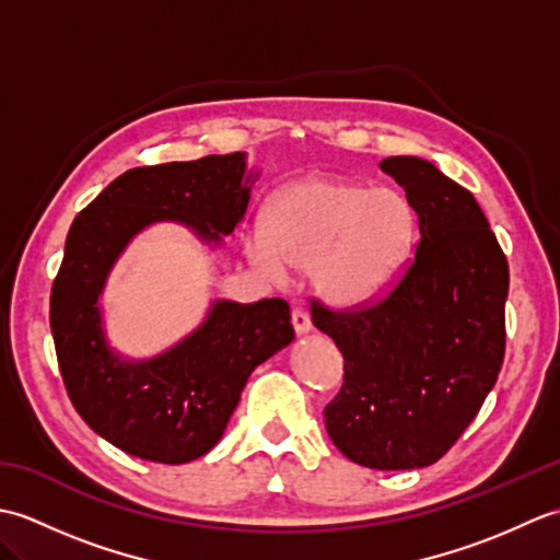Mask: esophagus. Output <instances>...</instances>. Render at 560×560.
<instances>
[{
	"label": "esophagus",
	"mask_w": 560,
	"mask_h": 560,
	"mask_svg": "<svg viewBox=\"0 0 560 560\" xmlns=\"http://www.w3.org/2000/svg\"><path fill=\"white\" fill-rule=\"evenodd\" d=\"M291 323H293V329H295V335H299V337H301V335H307V331L313 329L311 317H307V313L301 311V307H293Z\"/></svg>",
	"instance_id": "1"
}]
</instances>
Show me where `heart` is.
I'll list each match as a JSON object with an SVG mask.
<instances>
[{
  "label": "heart",
  "mask_w": 560,
  "mask_h": 560,
  "mask_svg": "<svg viewBox=\"0 0 560 560\" xmlns=\"http://www.w3.org/2000/svg\"><path fill=\"white\" fill-rule=\"evenodd\" d=\"M416 217L401 192L313 175L281 187L265 209V231L247 257L273 283L313 269L315 289L335 305H359L397 279L413 243Z\"/></svg>",
  "instance_id": "b5f03b06"
}]
</instances>
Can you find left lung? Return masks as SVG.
<instances>
[{"mask_svg": "<svg viewBox=\"0 0 560 560\" xmlns=\"http://www.w3.org/2000/svg\"><path fill=\"white\" fill-rule=\"evenodd\" d=\"M419 219V245L383 299L313 325L343 355L325 425L341 455L371 469H421L457 443L505 353L508 259L477 199L419 156L380 163Z\"/></svg>", "mask_w": 560, "mask_h": 560, "instance_id": "obj_1", "label": "left lung"}]
</instances>
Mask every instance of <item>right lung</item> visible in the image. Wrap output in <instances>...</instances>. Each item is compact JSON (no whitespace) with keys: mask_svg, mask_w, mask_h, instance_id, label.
Instances as JSON below:
<instances>
[{"mask_svg":"<svg viewBox=\"0 0 560 560\" xmlns=\"http://www.w3.org/2000/svg\"><path fill=\"white\" fill-rule=\"evenodd\" d=\"M243 151L132 168L74 219L50 295V327L67 395L101 438L161 464L192 462L219 443L249 373L293 341L281 299L213 301L197 329L153 359H125L103 329L101 293L117 257L144 229L183 223L219 247L243 221Z\"/></svg>","mask_w":560,"mask_h":560,"instance_id":"obj_1","label":"right lung"}]
</instances>
